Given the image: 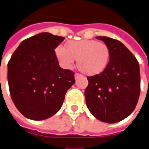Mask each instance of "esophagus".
<instances>
[{
  "label": "esophagus",
  "mask_w": 149,
  "mask_h": 149,
  "mask_svg": "<svg viewBox=\"0 0 149 149\" xmlns=\"http://www.w3.org/2000/svg\"><path fill=\"white\" fill-rule=\"evenodd\" d=\"M81 76V74H80L76 73L75 74H74V78H75V79H79V78H80Z\"/></svg>",
  "instance_id": "esophagus-1"
}]
</instances>
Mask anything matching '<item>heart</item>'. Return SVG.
Here are the masks:
<instances>
[{
    "instance_id": "obj_1",
    "label": "heart",
    "mask_w": 149,
    "mask_h": 149,
    "mask_svg": "<svg viewBox=\"0 0 149 149\" xmlns=\"http://www.w3.org/2000/svg\"><path fill=\"white\" fill-rule=\"evenodd\" d=\"M55 53L63 67L70 68L74 60H77L79 70L89 76L102 73L108 68L111 59L108 45L89 39L68 41L63 48L56 49Z\"/></svg>"
}]
</instances>
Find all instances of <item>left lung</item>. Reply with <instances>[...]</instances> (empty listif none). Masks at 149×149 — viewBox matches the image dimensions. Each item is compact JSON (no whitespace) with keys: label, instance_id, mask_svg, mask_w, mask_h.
<instances>
[{"label":"left lung","instance_id":"obj_1","mask_svg":"<svg viewBox=\"0 0 149 149\" xmlns=\"http://www.w3.org/2000/svg\"><path fill=\"white\" fill-rule=\"evenodd\" d=\"M97 38L110 48L111 59L102 73L87 77L86 101L97 119L115 123L129 116L136 108L141 91L139 63L118 40L104 36Z\"/></svg>","mask_w":149,"mask_h":149}]
</instances>
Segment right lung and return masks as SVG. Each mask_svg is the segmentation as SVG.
Instances as JSON below:
<instances>
[{"instance_id": "obj_1", "label": "right lung", "mask_w": 149, "mask_h": 149, "mask_svg": "<svg viewBox=\"0 0 149 149\" xmlns=\"http://www.w3.org/2000/svg\"><path fill=\"white\" fill-rule=\"evenodd\" d=\"M63 37L41 33L23 40L8 63L12 100L19 112L32 120L51 117L62 107L74 83V73L59 66L54 49Z\"/></svg>"}]
</instances>
